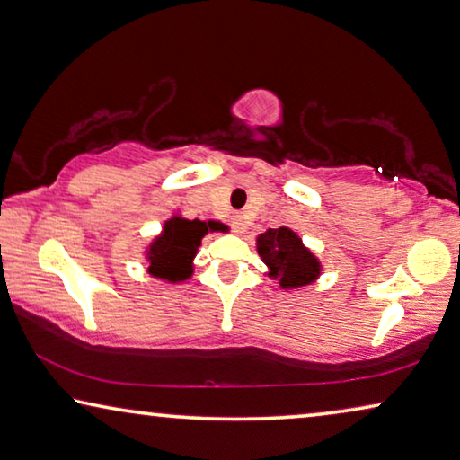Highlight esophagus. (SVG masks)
<instances>
[{
  "label": "esophagus",
  "instance_id": "1",
  "mask_svg": "<svg viewBox=\"0 0 460 460\" xmlns=\"http://www.w3.org/2000/svg\"><path fill=\"white\" fill-rule=\"evenodd\" d=\"M230 226H232V230L236 232V234H243V232L246 230L244 219H243V216H238V214H234V216L230 217Z\"/></svg>",
  "mask_w": 460,
  "mask_h": 460
}]
</instances>
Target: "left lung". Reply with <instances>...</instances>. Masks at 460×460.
Masks as SVG:
<instances>
[{"label": "left lung", "mask_w": 460, "mask_h": 460, "mask_svg": "<svg viewBox=\"0 0 460 460\" xmlns=\"http://www.w3.org/2000/svg\"><path fill=\"white\" fill-rule=\"evenodd\" d=\"M257 252L268 265V276L278 279L284 290L301 288L315 282L322 263L290 228H270L257 236Z\"/></svg>", "instance_id": "obj_1"}]
</instances>
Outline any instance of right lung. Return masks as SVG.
<instances>
[{
	"mask_svg": "<svg viewBox=\"0 0 460 460\" xmlns=\"http://www.w3.org/2000/svg\"><path fill=\"white\" fill-rule=\"evenodd\" d=\"M209 230H219L217 224L186 219L178 214L172 216L164 224L162 234L147 249L149 274L170 284L189 279L192 276V259L201 246V238Z\"/></svg>",
	"mask_w": 460,
	"mask_h": 460,
	"instance_id": "obj_1",
	"label": "right lung"
}]
</instances>
